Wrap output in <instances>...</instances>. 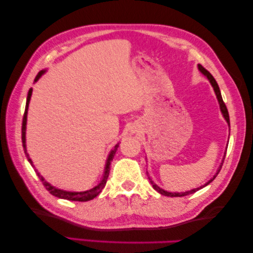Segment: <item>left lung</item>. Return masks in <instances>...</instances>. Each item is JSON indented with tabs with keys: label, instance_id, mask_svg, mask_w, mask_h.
Wrapping results in <instances>:
<instances>
[{
	"label": "left lung",
	"instance_id": "left-lung-1",
	"mask_svg": "<svg viewBox=\"0 0 253 253\" xmlns=\"http://www.w3.org/2000/svg\"><path fill=\"white\" fill-rule=\"evenodd\" d=\"M198 69H200V72L203 74V75H205L206 77L209 78V81H210V83H211V85L213 86L214 92H215V95H216V97H217L218 104H220V109H221V112H222L223 117H224L225 121L227 122V124H229V126H230V117H229V112H227V109H226L225 103L223 102V98H222V95H221V90H220V87H218V85H217L216 81H215V80H214V77H213L212 75H211V73L209 72V70H206L204 67H203L202 65H198ZM224 159H225V156H224V158H223V160H222V164H221V166H220V168L217 169V172L215 173V175H214L212 178H211V179L208 181V183L204 184L203 186H201V187H198V188L192 189V190H188V192H184V193H170V192H166V190H164L163 188H160L159 186H157V185L154 183V181H152V180L150 179V177H149V179H150V183H151V185H152V187H154V188L157 190V192L160 193L161 195H165V196H170V197H181V196L190 195V194H194L195 192H197V190H200L201 188L205 187V186H208L210 183H212V181L215 179V177L217 176V173L220 172L221 168H222V165H223V161H224Z\"/></svg>",
	"mask_w": 253,
	"mask_h": 253
}]
</instances>
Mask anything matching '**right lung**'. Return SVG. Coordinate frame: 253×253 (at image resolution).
<instances>
[{"instance_id": "right-lung-1", "label": "right lung", "mask_w": 253, "mask_h": 253, "mask_svg": "<svg viewBox=\"0 0 253 253\" xmlns=\"http://www.w3.org/2000/svg\"><path fill=\"white\" fill-rule=\"evenodd\" d=\"M44 73V70H41V72L38 73V75L35 78V82H37L41 77V75ZM31 94H32V88L29 89L28 92V96H27V103H26V110H24V114H23V120H22V146L24 149V154H26L28 161L31 164V166L33 168H35V166L32 164V160L30 159V157H29V154L27 152V146H26V129H27V115H28V107H29V103H30V98H31ZM119 148V143L115 144V147L112 149L109 157H107V160H106V164H105V169H104V175H103V178L101 180V183L98 185L95 186L92 189H88V190H85V192H67V190H63V189H58L56 188L55 186L50 185L47 181L44 180V178L40 175V173L37 171V169L35 168V170L37 172V175L40 178V180L42 181L43 186L45 187V189L48 190L49 193L51 194V195L56 196L58 198H64V200H68V201H76V202H87L93 200V198L96 197L99 193L102 192V189L104 188V186L106 184V180H107V177H109V173H110V166L112 160L114 158V155L115 152H117Z\"/></svg>"}]
</instances>
